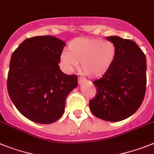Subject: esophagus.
I'll return each mask as SVG.
<instances>
[{
    "mask_svg": "<svg viewBox=\"0 0 154 154\" xmlns=\"http://www.w3.org/2000/svg\"><path fill=\"white\" fill-rule=\"evenodd\" d=\"M85 81H86V80L84 79V78H81V77H80L79 79H78V84H79L80 85H83V84L85 83Z\"/></svg>",
    "mask_w": 154,
    "mask_h": 154,
    "instance_id": "obj_1",
    "label": "esophagus"
}]
</instances>
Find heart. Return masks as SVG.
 I'll use <instances>...</instances> for the list:
<instances>
[{"instance_id": "b5f03b06", "label": "heart", "mask_w": 154, "mask_h": 154, "mask_svg": "<svg viewBox=\"0 0 154 154\" xmlns=\"http://www.w3.org/2000/svg\"><path fill=\"white\" fill-rule=\"evenodd\" d=\"M69 50L63 51L60 63L67 72L78 67L90 78H100L105 76L114 63L117 49L110 41L91 37H78L71 41Z\"/></svg>"}]
</instances>
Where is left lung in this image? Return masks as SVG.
Wrapping results in <instances>:
<instances>
[{
  "instance_id": "obj_1",
  "label": "left lung",
  "mask_w": 154,
  "mask_h": 154,
  "mask_svg": "<svg viewBox=\"0 0 154 154\" xmlns=\"http://www.w3.org/2000/svg\"><path fill=\"white\" fill-rule=\"evenodd\" d=\"M117 49L110 70L93 82L96 96L89 102L91 113L106 121H121L135 113L146 88V59L135 42L117 36L106 37Z\"/></svg>"
}]
</instances>
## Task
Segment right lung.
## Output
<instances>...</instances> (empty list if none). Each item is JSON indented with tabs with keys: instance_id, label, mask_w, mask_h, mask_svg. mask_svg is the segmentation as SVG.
<instances>
[{
	"instance_id": "add662e5",
	"label": "right lung",
	"mask_w": 154,
	"mask_h": 154,
	"mask_svg": "<svg viewBox=\"0 0 154 154\" xmlns=\"http://www.w3.org/2000/svg\"><path fill=\"white\" fill-rule=\"evenodd\" d=\"M66 43L53 36L26 39L12 53L8 91L22 114L38 124H51L63 116L66 99L77 88V77L59 68Z\"/></svg>"
}]
</instances>
